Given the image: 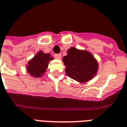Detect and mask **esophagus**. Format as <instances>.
Segmentation results:
<instances>
[{
    "mask_svg": "<svg viewBox=\"0 0 127 127\" xmlns=\"http://www.w3.org/2000/svg\"><path fill=\"white\" fill-rule=\"evenodd\" d=\"M54 58H56V59H61V54H54Z\"/></svg>",
    "mask_w": 127,
    "mask_h": 127,
    "instance_id": "34e87169",
    "label": "esophagus"
}]
</instances>
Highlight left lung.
<instances>
[{"mask_svg":"<svg viewBox=\"0 0 127 127\" xmlns=\"http://www.w3.org/2000/svg\"><path fill=\"white\" fill-rule=\"evenodd\" d=\"M66 66V75L80 82H86L94 78L97 70V63L93 55L86 51L70 48L63 58Z\"/></svg>","mask_w":127,"mask_h":127,"instance_id":"8db88e82","label":"left lung"}]
</instances>
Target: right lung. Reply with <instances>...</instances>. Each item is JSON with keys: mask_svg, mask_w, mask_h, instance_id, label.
<instances>
[{"mask_svg": "<svg viewBox=\"0 0 127 127\" xmlns=\"http://www.w3.org/2000/svg\"><path fill=\"white\" fill-rule=\"evenodd\" d=\"M54 59L49 54H44L40 51L28 63L27 71L33 77H41L46 71L49 64V62Z\"/></svg>", "mask_w": 127, "mask_h": 127, "instance_id": "right-lung-1", "label": "right lung"}]
</instances>
